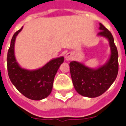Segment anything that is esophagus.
I'll return each mask as SVG.
<instances>
[{
    "instance_id": "34e87169",
    "label": "esophagus",
    "mask_w": 126,
    "mask_h": 126,
    "mask_svg": "<svg viewBox=\"0 0 126 126\" xmlns=\"http://www.w3.org/2000/svg\"><path fill=\"white\" fill-rule=\"evenodd\" d=\"M65 60L67 61H70L72 59V54L71 53H67V54L65 55Z\"/></svg>"
}]
</instances>
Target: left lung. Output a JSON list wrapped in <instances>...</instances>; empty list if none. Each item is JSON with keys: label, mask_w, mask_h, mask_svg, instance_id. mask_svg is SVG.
Instances as JSON below:
<instances>
[{"label": "left lung", "mask_w": 126, "mask_h": 126, "mask_svg": "<svg viewBox=\"0 0 126 126\" xmlns=\"http://www.w3.org/2000/svg\"><path fill=\"white\" fill-rule=\"evenodd\" d=\"M97 35L105 37L109 41L111 54L105 64L97 68H91L78 62L69 64L74 87L78 94L87 97H96L106 92L117 78L119 71L118 51L112 34L99 23Z\"/></svg>", "instance_id": "8db88e82"}]
</instances>
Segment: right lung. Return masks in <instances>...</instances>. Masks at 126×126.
<instances>
[{
	"instance_id": "right-lung-1",
	"label": "right lung",
	"mask_w": 126,
	"mask_h": 126,
	"mask_svg": "<svg viewBox=\"0 0 126 126\" xmlns=\"http://www.w3.org/2000/svg\"><path fill=\"white\" fill-rule=\"evenodd\" d=\"M23 29L16 32L12 37L7 52V71L9 79L20 93L32 100H41L51 94L53 83L64 57L51 59L42 67L29 70L21 67L15 55V44L16 36Z\"/></svg>"
}]
</instances>
